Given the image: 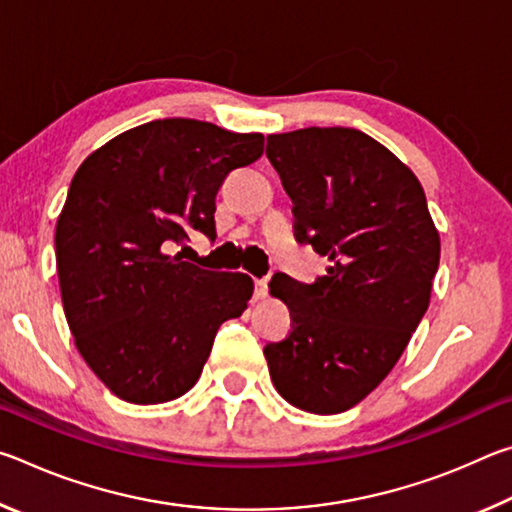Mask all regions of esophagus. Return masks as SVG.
<instances>
[{
    "mask_svg": "<svg viewBox=\"0 0 512 512\" xmlns=\"http://www.w3.org/2000/svg\"><path fill=\"white\" fill-rule=\"evenodd\" d=\"M268 296V282L266 280H255V298L264 300Z\"/></svg>",
    "mask_w": 512,
    "mask_h": 512,
    "instance_id": "esophagus-1",
    "label": "esophagus"
}]
</instances>
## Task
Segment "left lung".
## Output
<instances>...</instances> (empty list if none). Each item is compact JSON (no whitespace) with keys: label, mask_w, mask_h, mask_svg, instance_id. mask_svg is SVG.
I'll use <instances>...</instances> for the list:
<instances>
[{"label":"left lung","mask_w":512,"mask_h":512,"mask_svg":"<svg viewBox=\"0 0 512 512\" xmlns=\"http://www.w3.org/2000/svg\"><path fill=\"white\" fill-rule=\"evenodd\" d=\"M266 158L293 201L296 239L329 259L316 282L268 284L293 318L287 339L264 348L268 372L302 411H348L393 370L429 307L438 230L413 171L357 128L268 135Z\"/></svg>","instance_id":"obj_1"}]
</instances>
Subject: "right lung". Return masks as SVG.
<instances>
[{
    "instance_id": "1",
    "label": "right lung",
    "mask_w": 512,
    "mask_h": 512,
    "mask_svg": "<svg viewBox=\"0 0 512 512\" xmlns=\"http://www.w3.org/2000/svg\"><path fill=\"white\" fill-rule=\"evenodd\" d=\"M264 135L155 119L85 158L56 225V268L81 357L121 400H176L201 377L216 329L244 314L253 280L183 262L189 232L216 237V192Z\"/></svg>"
}]
</instances>
